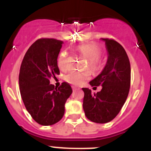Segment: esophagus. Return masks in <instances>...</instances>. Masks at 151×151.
<instances>
[{"mask_svg":"<svg viewBox=\"0 0 151 151\" xmlns=\"http://www.w3.org/2000/svg\"><path fill=\"white\" fill-rule=\"evenodd\" d=\"M76 88L73 87V91H75V90H76Z\"/></svg>","mask_w":151,"mask_h":151,"instance_id":"obj_1","label":"esophagus"}]
</instances>
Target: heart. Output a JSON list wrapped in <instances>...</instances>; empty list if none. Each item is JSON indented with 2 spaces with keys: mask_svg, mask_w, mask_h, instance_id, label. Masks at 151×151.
I'll list each match as a JSON object with an SVG mask.
<instances>
[{
  "mask_svg": "<svg viewBox=\"0 0 151 151\" xmlns=\"http://www.w3.org/2000/svg\"><path fill=\"white\" fill-rule=\"evenodd\" d=\"M77 51L78 54L88 60V68L94 73H99L102 69L104 63L101 59L102 55V50L99 47L94 44H86V45H79L77 47ZM66 60H67V53L62 51L59 54L57 58V65L62 70H66ZM90 72L84 73H71L68 74L66 77V82L73 85H81L90 78Z\"/></svg>",
  "mask_w": 151,
  "mask_h": 151,
  "instance_id": "b5f03b06",
  "label": "heart"
}]
</instances>
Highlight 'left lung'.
<instances>
[{
	"label": "left lung",
	"mask_w": 151,
	"mask_h": 151,
	"mask_svg": "<svg viewBox=\"0 0 151 151\" xmlns=\"http://www.w3.org/2000/svg\"><path fill=\"white\" fill-rule=\"evenodd\" d=\"M105 41L108 60L102 73L89 82L92 87L102 86L101 91L92 93L83 88V109L89 120L106 123L115 118L127 99L131 84V66L123 47L116 41Z\"/></svg>",
	"instance_id": "8db88e82"
}]
</instances>
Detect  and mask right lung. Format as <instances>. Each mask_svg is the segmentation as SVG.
<instances>
[{"instance_id": "1", "label": "right lung", "mask_w": 151, "mask_h": 151, "mask_svg": "<svg viewBox=\"0 0 151 151\" xmlns=\"http://www.w3.org/2000/svg\"><path fill=\"white\" fill-rule=\"evenodd\" d=\"M63 44L54 38L38 39L28 49L21 64V97L31 116L41 125H54L60 120L66 100L73 93L67 82H63L58 88L50 84V78L60 74L57 57Z\"/></svg>"}]
</instances>
